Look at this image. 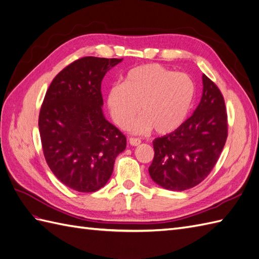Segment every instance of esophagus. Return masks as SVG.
I'll list each match as a JSON object with an SVG mask.
<instances>
[{
  "instance_id": "1",
  "label": "esophagus",
  "mask_w": 259,
  "mask_h": 259,
  "mask_svg": "<svg viewBox=\"0 0 259 259\" xmlns=\"http://www.w3.org/2000/svg\"><path fill=\"white\" fill-rule=\"evenodd\" d=\"M130 144L132 145V146H138V145L141 144V140H140V138L131 137V138H130Z\"/></svg>"
}]
</instances>
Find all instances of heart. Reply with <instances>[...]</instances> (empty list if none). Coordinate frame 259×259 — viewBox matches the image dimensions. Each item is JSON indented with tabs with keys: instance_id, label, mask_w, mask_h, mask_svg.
Instances as JSON below:
<instances>
[{
	"instance_id": "1",
	"label": "heart",
	"mask_w": 259,
	"mask_h": 259,
	"mask_svg": "<svg viewBox=\"0 0 259 259\" xmlns=\"http://www.w3.org/2000/svg\"><path fill=\"white\" fill-rule=\"evenodd\" d=\"M195 85L186 73L176 72L158 64L137 66L125 74L122 85H114L108 93V108L113 121L134 132L154 128L159 135L177 131L191 110Z\"/></svg>"
}]
</instances>
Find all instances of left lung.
Wrapping results in <instances>:
<instances>
[{
    "mask_svg": "<svg viewBox=\"0 0 259 259\" xmlns=\"http://www.w3.org/2000/svg\"><path fill=\"white\" fill-rule=\"evenodd\" d=\"M203 92L193 114L180 127L153 142L148 168L157 185L184 191L203 181L219 159L228 138V114L220 89L205 74Z\"/></svg>",
    "mask_w": 259,
    "mask_h": 259,
    "instance_id": "left-lung-1",
    "label": "left lung"
}]
</instances>
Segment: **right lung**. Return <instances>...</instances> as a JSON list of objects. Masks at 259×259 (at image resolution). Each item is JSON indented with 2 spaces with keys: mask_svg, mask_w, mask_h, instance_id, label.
<instances>
[{
  "mask_svg": "<svg viewBox=\"0 0 259 259\" xmlns=\"http://www.w3.org/2000/svg\"><path fill=\"white\" fill-rule=\"evenodd\" d=\"M123 59L83 57L56 75L38 118L44 156L53 174L79 192H94L111 178L126 137L104 117L101 82Z\"/></svg>",
  "mask_w": 259,
  "mask_h": 259,
  "instance_id": "1",
  "label": "right lung"
}]
</instances>
